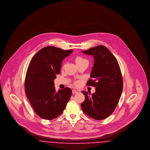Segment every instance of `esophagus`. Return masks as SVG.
<instances>
[{"mask_svg": "<svg viewBox=\"0 0 150 150\" xmlns=\"http://www.w3.org/2000/svg\"><path fill=\"white\" fill-rule=\"evenodd\" d=\"M72 92L73 94H75V93H77L78 92V91H76V90H74V89H73L72 91Z\"/></svg>", "mask_w": 150, "mask_h": 150, "instance_id": "34e87169", "label": "esophagus"}]
</instances>
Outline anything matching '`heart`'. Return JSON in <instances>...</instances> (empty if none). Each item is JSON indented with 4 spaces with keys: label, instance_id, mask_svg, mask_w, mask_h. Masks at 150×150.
<instances>
[{
    "label": "heart",
    "instance_id": "1",
    "mask_svg": "<svg viewBox=\"0 0 150 150\" xmlns=\"http://www.w3.org/2000/svg\"><path fill=\"white\" fill-rule=\"evenodd\" d=\"M83 61H87L84 58H82L81 57H80V56H78V57H76V58H75V62H76V64L79 63V62H83Z\"/></svg>",
    "mask_w": 150,
    "mask_h": 150
}]
</instances>
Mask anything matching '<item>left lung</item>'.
I'll list each match as a JSON object with an SVG mask.
<instances>
[{"mask_svg": "<svg viewBox=\"0 0 150 150\" xmlns=\"http://www.w3.org/2000/svg\"><path fill=\"white\" fill-rule=\"evenodd\" d=\"M92 55L94 62L91 78L86 86H93L96 92L82 91L85 100L81 104L83 111L95 120L108 117L117 106L123 88L121 70L118 62L111 52L103 45H98L82 51Z\"/></svg>", "mask_w": 150, "mask_h": 150, "instance_id": "obj_1", "label": "left lung"}]
</instances>
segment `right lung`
<instances>
[{"mask_svg": "<svg viewBox=\"0 0 150 150\" xmlns=\"http://www.w3.org/2000/svg\"><path fill=\"white\" fill-rule=\"evenodd\" d=\"M73 50L48 46L39 50L31 59L25 80V90L36 114L52 120L64 111L72 94L66 87L56 91L54 79L60 74L62 62Z\"/></svg>", "mask_w": 150, "mask_h": 150, "instance_id": "right-lung-1", "label": "right lung"}]
</instances>
